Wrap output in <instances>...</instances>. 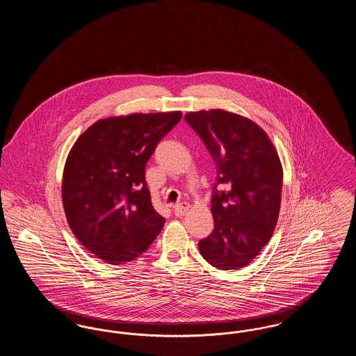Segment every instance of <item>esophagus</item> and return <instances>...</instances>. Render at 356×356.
Segmentation results:
<instances>
[{"label":"esophagus","instance_id":"esophagus-1","mask_svg":"<svg viewBox=\"0 0 356 356\" xmlns=\"http://www.w3.org/2000/svg\"><path fill=\"white\" fill-rule=\"evenodd\" d=\"M186 212H188V204H176V205L173 207V213H175V216H177V218H183Z\"/></svg>","mask_w":356,"mask_h":356}]
</instances>
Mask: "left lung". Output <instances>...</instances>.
I'll return each instance as SVG.
<instances>
[{
  "mask_svg": "<svg viewBox=\"0 0 356 356\" xmlns=\"http://www.w3.org/2000/svg\"><path fill=\"white\" fill-rule=\"evenodd\" d=\"M218 167L211 209L215 229L199 241L204 259L219 270L250 264L270 241L279 218L283 170L266 132L254 121L221 109L189 112Z\"/></svg>",
  "mask_w": 356,
  "mask_h": 356,
  "instance_id": "obj_1",
  "label": "left lung"
}]
</instances>
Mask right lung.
I'll return each mask as SVG.
<instances>
[{
	"label": "right lung",
	"mask_w": 356,
	"mask_h": 356,
	"mask_svg": "<svg viewBox=\"0 0 356 356\" xmlns=\"http://www.w3.org/2000/svg\"><path fill=\"white\" fill-rule=\"evenodd\" d=\"M181 112L108 118L89 127L69 152L63 204L85 248L109 264L145 252L164 227L151 203L145 165Z\"/></svg>",
	"instance_id": "add662e5"
}]
</instances>
